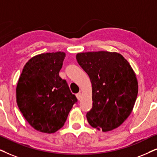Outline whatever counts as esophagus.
Instances as JSON below:
<instances>
[{
  "label": "esophagus",
  "mask_w": 157,
  "mask_h": 157,
  "mask_svg": "<svg viewBox=\"0 0 157 157\" xmlns=\"http://www.w3.org/2000/svg\"><path fill=\"white\" fill-rule=\"evenodd\" d=\"M76 96L78 100H80L81 98H82V94H81V93H78L76 94Z\"/></svg>",
  "instance_id": "esophagus-1"
}]
</instances>
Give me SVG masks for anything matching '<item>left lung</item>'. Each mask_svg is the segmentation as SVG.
<instances>
[{
    "label": "left lung",
    "instance_id": "1",
    "mask_svg": "<svg viewBox=\"0 0 157 157\" xmlns=\"http://www.w3.org/2000/svg\"><path fill=\"white\" fill-rule=\"evenodd\" d=\"M76 59L92 84L93 107L86 114L88 123L103 132L118 128L131 114L138 96L133 69L116 52L80 53Z\"/></svg>",
    "mask_w": 157,
    "mask_h": 157
}]
</instances>
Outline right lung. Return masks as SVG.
<instances>
[{
	"label": "right lung",
	"instance_id": "1",
	"mask_svg": "<svg viewBox=\"0 0 157 157\" xmlns=\"http://www.w3.org/2000/svg\"><path fill=\"white\" fill-rule=\"evenodd\" d=\"M65 56L61 51L35 56L26 63L18 81V107L40 132L53 133L62 128L77 101L67 81L59 75Z\"/></svg>",
	"mask_w": 157,
	"mask_h": 157
}]
</instances>
